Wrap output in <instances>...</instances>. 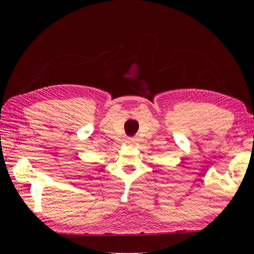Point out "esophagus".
Returning <instances> with one entry per match:
<instances>
[{
    "instance_id": "1",
    "label": "esophagus",
    "mask_w": 254,
    "mask_h": 254,
    "mask_svg": "<svg viewBox=\"0 0 254 254\" xmlns=\"http://www.w3.org/2000/svg\"><path fill=\"white\" fill-rule=\"evenodd\" d=\"M127 143H129V144L135 143V139H132V137H129V139H127Z\"/></svg>"
}]
</instances>
